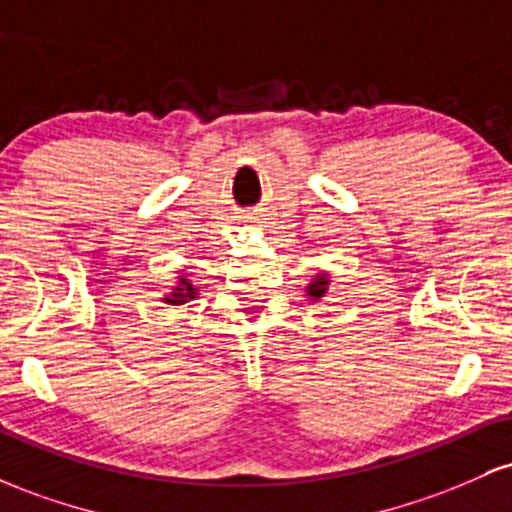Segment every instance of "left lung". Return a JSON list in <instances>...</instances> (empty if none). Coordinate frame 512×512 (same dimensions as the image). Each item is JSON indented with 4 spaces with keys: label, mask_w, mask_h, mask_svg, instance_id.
Instances as JSON below:
<instances>
[{
    "label": "left lung",
    "mask_w": 512,
    "mask_h": 512,
    "mask_svg": "<svg viewBox=\"0 0 512 512\" xmlns=\"http://www.w3.org/2000/svg\"><path fill=\"white\" fill-rule=\"evenodd\" d=\"M327 289H330V276L317 274L315 279L305 286V296H310V301H320V298H325Z\"/></svg>",
    "instance_id": "left-lung-1"
}]
</instances>
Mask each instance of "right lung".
<instances>
[{
	"label": "right lung",
	"instance_id": "1",
	"mask_svg": "<svg viewBox=\"0 0 512 512\" xmlns=\"http://www.w3.org/2000/svg\"><path fill=\"white\" fill-rule=\"evenodd\" d=\"M192 298H197V289L190 284V279H187V274H180L178 281H175V286L170 289V293L166 298H163V303L168 305H182L187 301H192Z\"/></svg>",
	"mask_w": 512,
	"mask_h": 512
}]
</instances>
